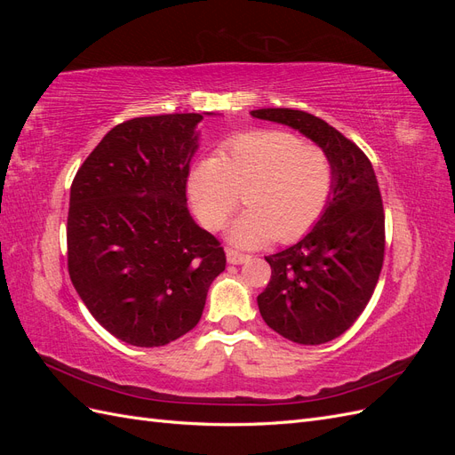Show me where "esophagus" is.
Segmentation results:
<instances>
[{
    "instance_id": "obj_1",
    "label": "esophagus",
    "mask_w": 455,
    "mask_h": 455,
    "mask_svg": "<svg viewBox=\"0 0 455 455\" xmlns=\"http://www.w3.org/2000/svg\"><path fill=\"white\" fill-rule=\"evenodd\" d=\"M228 261L233 266H239V264H244V261H249L251 256L249 254H243L239 251H233V249H228Z\"/></svg>"
}]
</instances>
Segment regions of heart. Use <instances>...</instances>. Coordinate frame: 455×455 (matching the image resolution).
<instances>
[{"mask_svg":"<svg viewBox=\"0 0 455 455\" xmlns=\"http://www.w3.org/2000/svg\"><path fill=\"white\" fill-rule=\"evenodd\" d=\"M334 186V164L319 146L288 131H252L233 136L218 156L194 163L188 196L201 222L218 229L244 211L228 239L252 249L271 239L294 241L321 218Z\"/></svg>","mask_w":455,"mask_h":455,"instance_id":"1","label":"heart"}]
</instances>
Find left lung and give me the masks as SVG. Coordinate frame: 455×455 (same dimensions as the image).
<instances>
[{
    "label": "left lung",
    "mask_w": 455,
    "mask_h": 455,
    "mask_svg": "<svg viewBox=\"0 0 455 455\" xmlns=\"http://www.w3.org/2000/svg\"><path fill=\"white\" fill-rule=\"evenodd\" d=\"M252 117L292 127L323 148L334 186L304 239L266 256L271 279L258 296L261 319L301 346H321L359 319L379 279L385 216L371 163L326 121L291 108L252 109Z\"/></svg>",
    "instance_id": "obj_1"
}]
</instances>
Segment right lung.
Instances as JSON below:
<instances>
[{"label": "right lung", "instance_id": "add662e5", "mask_svg": "<svg viewBox=\"0 0 455 455\" xmlns=\"http://www.w3.org/2000/svg\"><path fill=\"white\" fill-rule=\"evenodd\" d=\"M134 117L109 131L70 189L68 271L109 334L159 347L194 328L226 269L214 235L188 211L186 182L201 119Z\"/></svg>", "mask_w": 455, "mask_h": 455}]
</instances>
